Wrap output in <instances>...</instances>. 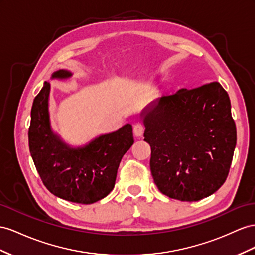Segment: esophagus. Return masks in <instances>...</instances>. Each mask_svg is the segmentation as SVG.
<instances>
[{
	"label": "esophagus",
	"mask_w": 255,
	"mask_h": 255,
	"mask_svg": "<svg viewBox=\"0 0 255 255\" xmlns=\"http://www.w3.org/2000/svg\"><path fill=\"white\" fill-rule=\"evenodd\" d=\"M144 130H145V127L141 123H136L133 126V133L135 136H141L143 132H144Z\"/></svg>",
	"instance_id": "34e87169"
}]
</instances>
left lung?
<instances>
[{"mask_svg":"<svg viewBox=\"0 0 255 255\" xmlns=\"http://www.w3.org/2000/svg\"><path fill=\"white\" fill-rule=\"evenodd\" d=\"M142 115L149 167L162 194L197 201L224 184L237 132L230 97L220 83L161 97Z\"/></svg>","mask_w":255,"mask_h":255,"instance_id":"obj_1","label":"left lung"}]
</instances>
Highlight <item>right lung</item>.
Here are the masks:
<instances>
[{
  "mask_svg": "<svg viewBox=\"0 0 255 255\" xmlns=\"http://www.w3.org/2000/svg\"><path fill=\"white\" fill-rule=\"evenodd\" d=\"M71 75L67 70H58L51 77ZM49 90V83L45 82L31 109L29 148L32 159L51 194L76 204H94L113 190L123 156L133 144L132 127L127 124L86 146L71 148L50 129Z\"/></svg>",
  "mask_w": 255,
  "mask_h": 255,
  "instance_id": "right-lung-1",
  "label": "right lung"
}]
</instances>
